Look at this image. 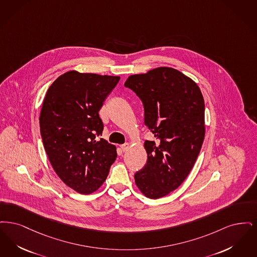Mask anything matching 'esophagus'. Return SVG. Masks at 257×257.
Masks as SVG:
<instances>
[{
  "instance_id": "esophagus-1",
  "label": "esophagus",
  "mask_w": 257,
  "mask_h": 257,
  "mask_svg": "<svg viewBox=\"0 0 257 257\" xmlns=\"http://www.w3.org/2000/svg\"><path fill=\"white\" fill-rule=\"evenodd\" d=\"M120 147H121V150H122L123 152H126V151L128 150V148H130V144H128V143H124V144L120 146Z\"/></svg>"
}]
</instances>
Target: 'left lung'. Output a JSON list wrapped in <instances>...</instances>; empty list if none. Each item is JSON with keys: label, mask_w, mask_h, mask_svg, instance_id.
I'll use <instances>...</instances> for the list:
<instances>
[{"label": "left lung", "mask_w": 257, "mask_h": 257, "mask_svg": "<svg viewBox=\"0 0 257 257\" xmlns=\"http://www.w3.org/2000/svg\"><path fill=\"white\" fill-rule=\"evenodd\" d=\"M124 86L142 100L145 124L156 141L146 140L147 164L134 175L139 190L159 199L189 175L205 134L204 100L191 78L174 68L158 67L130 76Z\"/></svg>", "instance_id": "1"}]
</instances>
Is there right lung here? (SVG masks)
<instances>
[{"label": "right lung", "instance_id": "right-lung-1", "mask_svg": "<svg viewBox=\"0 0 257 257\" xmlns=\"http://www.w3.org/2000/svg\"><path fill=\"white\" fill-rule=\"evenodd\" d=\"M120 77L69 71L45 96L39 117L46 154L56 175L79 194L99 189L117 157L116 147L98 136L102 102Z\"/></svg>", "mask_w": 257, "mask_h": 257}]
</instances>
